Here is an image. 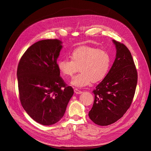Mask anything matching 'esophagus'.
Instances as JSON below:
<instances>
[{"mask_svg": "<svg viewBox=\"0 0 151 151\" xmlns=\"http://www.w3.org/2000/svg\"><path fill=\"white\" fill-rule=\"evenodd\" d=\"M74 92H75V93H76V94H80V93H82V91H81V90H78V88H75L74 89Z\"/></svg>", "mask_w": 151, "mask_h": 151, "instance_id": "obj_1", "label": "esophagus"}]
</instances>
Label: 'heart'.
<instances>
[{"label": "heart", "instance_id": "obj_1", "mask_svg": "<svg viewBox=\"0 0 151 151\" xmlns=\"http://www.w3.org/2000/svg\"><path fill=\"white\" fill-rule=\"evenodd\" d=\"M70 59H61L57 63L59 71L65 77L72 76L78 70L79 74L73 78L71 84L83 87L102 81L108 73L111 57L108 52L89 46H81L73 49Z\"/></svg>", "mask_w": 151, "mask_h": 151}]
</instances>
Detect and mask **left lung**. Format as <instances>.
<instances>
[{
	"instance_id": "left-lung-1",
	"label": "left lung",
	"mask_w": 151,
	"mask_h": 151,
	"mask_svg": "<svg viewBox=\"0 0 151 151\" xmlns=\"http://www.w3.org/2000/svg\"><path fill=\"white\" fill-rule=\"evenodd\" d=\"M116 49L114 62L105 78L93 90V104L88 116L98 125L117 122L130 107L138 75L131 52L122 43L113 40Z\"/></svg>"
}]
</instances>
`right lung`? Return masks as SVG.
<instances>
[{"label": "right lung", "mask_w": 151, "mask_h": 151, "mask_svg": "<svg viewBox=\"0 0 151 151\" xmlns=\"http://www.w3.org/2000/svg\"><path fill=\"white\" fill-rule=\"evenodd\" d=\"M58 39L38 41L26 50L18 64L21 104L33 120L43 125L58 122L74 93L60 76L57 59L63 46Z\"/></svg>", "instance_id": "right-lung-1"}]
</instances>
